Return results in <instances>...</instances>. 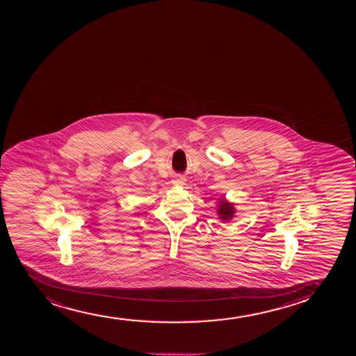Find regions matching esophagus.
I'll return each mask as SVG.
<instances>
[{
    "label": "esophagus",
    "mask_w": 356,
    "mask_h": 356,
    "mask_svg": "<svg viewBox=\"0 0 356 356\" xmlns=\"http://www.w3.org/2000/svg\"><path fill=\"white\" fill-rule=\"evenodd\" d=\"M184 181H185L184 178H180V177H178V178H175V180H173V183H175V184H178V185L184 184Z\"/></svg>",
    "instance_id": "34e87169"
}]
</instances>
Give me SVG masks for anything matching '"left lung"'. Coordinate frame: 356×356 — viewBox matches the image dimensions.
<instances>
[{
    "label": "left lung",
    "instance_id": "obj_1",
    "mask_svg": "<svg viewBox=\"0 0 356 356\" xmlns=\"http://www.w3.org/2000/svg\"><path fill=\"white\" fill-rule=\"evenodd\" d=\"M216 204L217 215H218L220 220H222L223 222H229L230 220H233L234 217H235V213H236L234 203L229 202L228 200H225L223 197H220L217 200Z\"/></svg>",
    "mask_w": 356,
    "mask_h": 356
}]
</instances>
